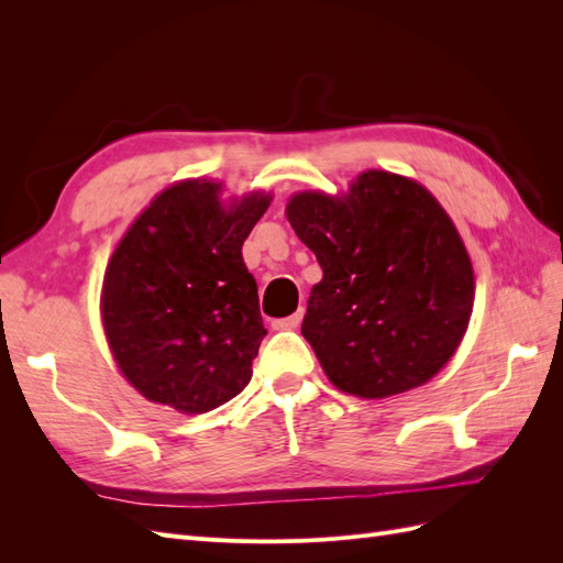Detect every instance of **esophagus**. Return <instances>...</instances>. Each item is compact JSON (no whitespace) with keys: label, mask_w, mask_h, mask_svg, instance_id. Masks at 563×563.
<instances>
[{"label":"esophagus","mask_w":563,"mask_h":563,"mask_svg":"<svg viewBox=\"0 0 563 563\" xmlns=\"http://www.w3.org/2000/svg\"><path fill=\"white\" fill-rule=\"evenodd\" d=\"M300 321H302V310H298V312L291 314V317L275 319V321H272V329H277V331H294V329L300 327Z\"/></svg>","instance_id":"esophagus-1"}]
</instances>
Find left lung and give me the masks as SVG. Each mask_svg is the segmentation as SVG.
<instances>
[{
	"mask_svg": "<svg viewBox=\"0 0 563 563\" xmlns=\"http://www.w3.org/2000/svg\"><path fill=\"white\" fill-rule=\"evenodd\" d=\"M286 216L323 272L300 331L329 380L364 399L428 383L474 302L470 255L439 201L413 180L366 172L345 199L302 192Z\"/></svg>",
	"mask_w": 563,
	"mask_h": 563,
	"instance_id": "8db88e82",
	"label": "left lung"
}]
</instances>
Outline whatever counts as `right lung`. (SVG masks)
Masks as SVG:
<instances>
[{
  "label": "right lung",
  "instance_id": "1",
  "mask_svg": "<svg viewBox=\"0 0 563 563\" xmlns=\"http://www.w3.org/2000/svg\"><path fill=\"white\" fill-rule=\"evenodd\" d=\"M218 190L187 180L155 197L103 282V327L119 368L143 397L183 413L240 395L267 333L242 244L269 197L223 209Z\"/></svg>",
  "mask_w": 563,
  "mask_h": 563
}]
</instances>
